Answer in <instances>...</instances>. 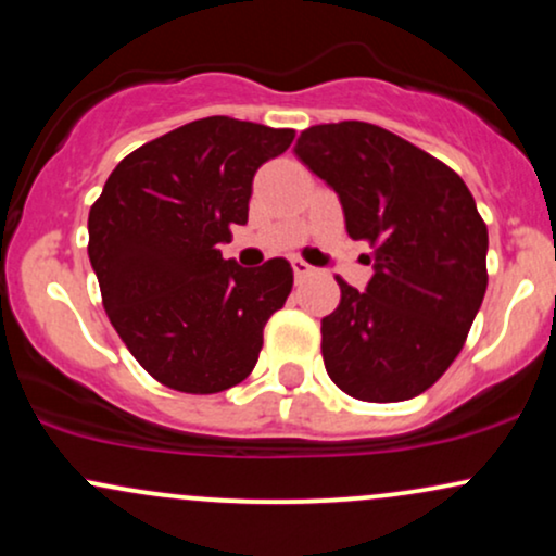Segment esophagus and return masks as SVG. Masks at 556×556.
Here are the masks:
<instances>
[{"instance_id": "1", "label": "esophagus", "mask_w": 556, "mask_h": 556, "mask_svg": "<svg viewBox=\"0 0 556 556\" xmlns=\"http://www.w3.org/2000/svg\"><path fill=\"white\" fill-rule=\"evenodd\" d=\"M292 274H295V279L300 282V279H305L314 274V266L305 264V261H300V258H292Z\"/></svg>"}]
</instances>
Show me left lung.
<instances>
[{
    "instance_id": "8db88e82",
    "label": "left lung",
    "mask_w": 556,
    "mask_h": 556,
    "mask_svg": "<svg viewBox=\"0 0 556 556\" xmlns=\"http://www.w3.org/2000/svg\"><path fill=\"white\" fill-rule=\"evenodd\" d=\"M295 156L334 190L374 277L321 318L329 379L363 402L426 392L463 350L486 295L489 232L457 172L371 123L314 125Z\"/></svg>"
}]
</instances>
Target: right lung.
Segmentation results:
<instances>
[{
	"label": "right lung",
	"mask_w": 556,
	"mask_h": 556,
	"mask_svg": "<svg viewBox=\"0 0 556 556\" xmlns=\"http://www.w3.org/2000/svg\"><path fill=\"white\" fill-rule=\"evenodd\" d=\"M295 130L206 117L140 146L88 214V258L106 316L164 387L214 394L256 366L264 327L292 290V266L222 258L245 225L253 177Z\"/></svg>",
	"instance_id": "obj_1"
}]
</instances>
